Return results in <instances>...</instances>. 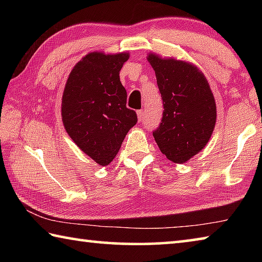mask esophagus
Instances as JSON below:
<instances>
[{"mask_svg":"<svg viewBox=\"0 0 262 262\" xmlns=\"http://www.w3.org/2000/svg\"><path fill=\"white\" fill-rule=\"evenodd\" d=\"M144 117V111L143 110H139L137 111V118H139V121H141Z\"/></svg>","mask_w":262,"mask_h":262,"instance_id":"34e87169","label":"esophagus"}]
</instances>
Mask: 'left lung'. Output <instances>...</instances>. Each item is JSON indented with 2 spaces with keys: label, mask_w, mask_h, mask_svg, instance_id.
Returning <instances> with one entry per match:
<instances>
[{
  "label": "left lung",
  "mask_w": 262,
  "mask_h": 262,
  "mask_svg": "<svg viewBox=\"0 0 262 262\" xmlns=\"http://www.w3.org/2000/svg\"><path fill=\"white\" fill-rule=\"evenodd\" d=\"M163 100L161 125L152 132L163 155L183 164L206 147L216 123L209 83L196 66L149 53Z\"/></svg>",
  "instance_id": "obj_1"
}]
</instances>
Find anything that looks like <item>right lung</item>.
Here are the masks:
<instances>
[{
  "label": "right lung",
  "instance_id": "obj_1",
  "mask_svg": "<svg viewBox=\"0 0 262 262\" xmlns=\"http://www.w3.org/2000/svg\"><path fill=\"white\" fill-rule=\"evenodd\" d=\"M129 53H89L69 74L62 96L61 117L75 144L99 165L113 161L136 112L127 108L120 70Z\"/></svg>",
  "mask_w": 262,
  "mask_h": 262
}]
</instances>
